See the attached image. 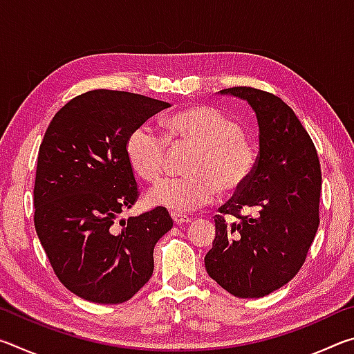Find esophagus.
I'll list each match as a JSON object with an SVG mask.
<instances>
[{"label": "esophagus", "mask_w": 354, "mask_h": 354, "mask_svg": "<svg viewBox=\"0 0 354 354\" xmlns=\"http://www.w3.org/2000/svg\"><path fill=\"white\" fill-rule=\"evenodd\" d=\"M171 218H173V221H175L176 225L189 223V221H190V217H187V215H184V214H179V212H173L171 214Z\"/></svg>", "instance_id": "obj_1"}]
</instances>
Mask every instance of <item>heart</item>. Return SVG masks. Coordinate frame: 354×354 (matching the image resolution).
I'll return each instance as SVG.
<instances>
[{
	"mask_svg": "<svg viewBox=\"0 0 354 354\" xmlns=\"http://www.w3.org/2000/svg\"><path fill=\"white\" fill-rule=\"evenodd\" d=\"M164 137L142 124L129 134L127 158L137 175L148 183L164 175L170 149L192 147L183 178L164 179L148 192V203L185 212L211 203L218 192L234 195L250 183L256 170L254 143L241 124L211 106L179 111L162 122Z\"/></svg>",
	"mask_w": 354,
	"mask_h": 354,
	"instance_id": "heart-1",
	"label": "heart"
}]
</instances>
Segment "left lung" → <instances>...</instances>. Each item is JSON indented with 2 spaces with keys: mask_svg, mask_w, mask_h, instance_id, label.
I'll use <instances>...</instances> for the list:
<instances>
[{
  "mask_svg": "<svg viewBox=\"0 0 354 354\" xmlns=\"http://www.w3.org/2000/svg\"><path fill=\"white\" fill-rule=\"evenodd\" d=\"M221 93L253 107L259 156L250 183L214 217L205 266L231 295L261 298L289 283L306 261L320 223V160L308 131L277 95L253 87Z\"/></svg>",
  "mask_w": 354,
  "mask_h": 354,
  "instance_id": "left-lung-1",
  "label": "left lung"
}]
</instances>
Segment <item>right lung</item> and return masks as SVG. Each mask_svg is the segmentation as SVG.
<instances>
[{
    "instance_id": "add662e5",
    "label": "right lung",
    "mask_w": 354,
    "mask_h": 354,
    "mask_svg": "<svg viewBox=\"0 0 354 354\" xmlns=\"http://www.w3.org/2000/svg\"><path fill=\"white\" fill-rule=\"evenodd\" d=\"M170 107L139 93L91 91L70 100L40 143L34 225L59 281L87 301H128L153 274L156 242L173 220L165 207L120 220L139 198L127 140Z\"/></svg>"
}]
</instances>
